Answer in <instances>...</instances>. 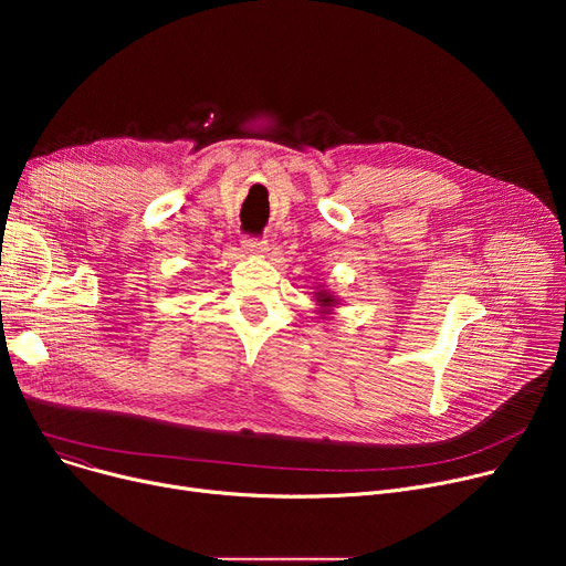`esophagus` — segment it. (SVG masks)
I'll use <instances>...</instances> for the list:
<instances>
[{
  "instance_id": "1",
  "label": "esophagus",
  "mask_w": 566,
  "mask_h": 566,
  "mask_svg": "<svg viewBox=\"0 0 566 566\" xmlns=\"http://www.w3.org/2000/svg\"><path fill=\"white\" fill-rule=\"evenodd\" d=\"M243 250L248 254H263L268 250V241H263V238H250L245 235L243 238Z\"/></svg>"
}]
</instances>
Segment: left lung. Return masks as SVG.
I'll return each mask as SVG.
<instances>
[{
	"label": "left lung",
	"mask_w": 566,
	"mask_h": 566,
	"mask_svg": "<svg viewBox=\"0 0 566 566\" xmlns=\"http://www.w3.org/2000/svg\"><path fill=\"white\" fill-rule=\"evenodd\" d=\"M314 301L321 305V314H331V310L337 307V298H335L331 291H325V289H316Z\"/></svg>",
	"instance_id": "1"
}]
</instances>
